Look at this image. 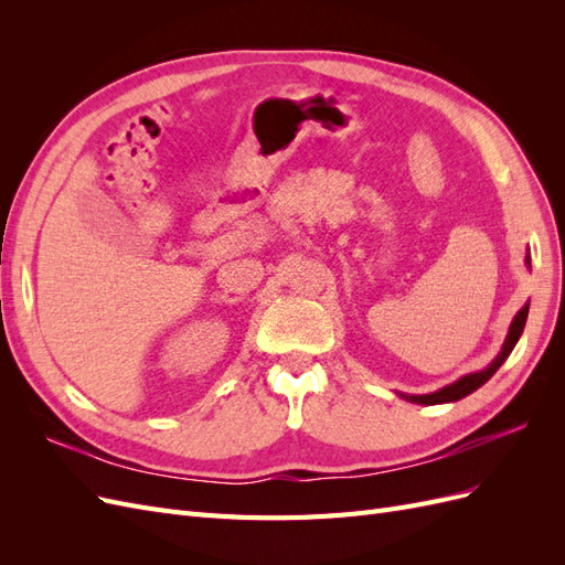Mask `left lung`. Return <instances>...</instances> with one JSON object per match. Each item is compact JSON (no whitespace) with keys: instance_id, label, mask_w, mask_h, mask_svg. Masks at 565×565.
<instances>
[{"instance_id":"1","label":"left lung","mask_w":565,"mask_h":565,"mask_svg":"<svg viewBox=\"0 0 565 565\" xmlns=\"http://www.w3.org/2000/svg\"><path fill=\"white\" fill-rule=\"evenodd\" d=\"M525 318H527V306H523V309L516 313L514 322H511L507 341H504V347H502V353H500L498 358H494V361H492L483 372L467 374V377H461V380H457L455 384H450V386H446V388H440V391H436V393H429V396H405V398L413 401V403H422V405H436V403H452V401H459V398L469 396L471 391H476L478 386H483V384L492 377V374L500 370V365L507 361L509 353L514 351L516 341H519V337H521V332H523V328H525Z\"/></svg>"}]
</instances>
